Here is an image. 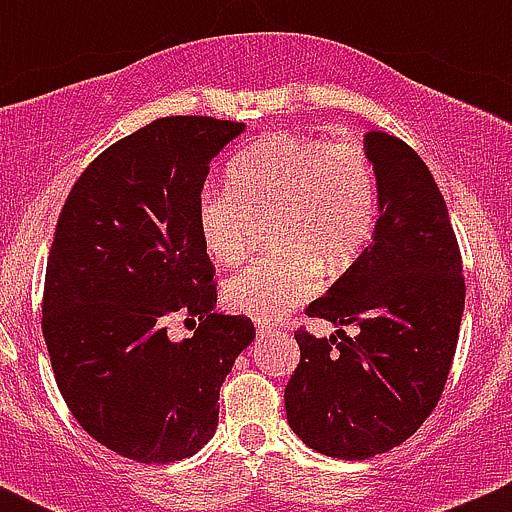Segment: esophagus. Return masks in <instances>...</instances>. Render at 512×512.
Instances as JSON below:
<instances>
[{
  "label": "esophagus",
  "instance_id": "obj_1",
  "mask_svg": "<svg viewBox=\"0 0 512 512\" xmlns=\"http://www.w3.org/2000/svg\"><path fill=\"white\" fill-rule=\"evenodd\" d=\"M272 332H275V324L257 322V334H272Z\"/></svg>",
  "mask_w": 512,
  "mask_h": 512
}]
</instances>
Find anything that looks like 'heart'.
<instances>
[{
  "label": "heart",
  "mask_w": 512,
  "mask_h": 512,
  "mask_svg": "<svg viewBox=\"0 0 512 512\" xmlns=\"http://www.w3.org/2000/svg\"><path fill=\"white\" fill-rule=\"evenodd\" d=\"M262 220L272 250L232 275L223 299L272 322L317 292L322 267L329 275L347 270L369 242L376 180L364 148L270 133L235 156L227 188L208 185L195 203L200 242L218 265L250 255Z\"/></svg>",
  "instance_id": "1"
}]
</instances>
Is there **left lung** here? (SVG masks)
Returning <instances> with one entry per match:
<instances>
[{
  "mask_svg": "<svg viewBox=\"0 0 512 512\" xmlns=\"http://www.w3.org/2000/svg\"><path fill=\"white\" fill-rule=\"evenodd\" d=\"M379 220L347 272L307 307L334 327L299 329L285 389L289 428L317 453L364 461L401 446L436 409L456 354L466 282L446 200L418 153L369 131Z\"/></svg>",
  "mask_w": 512,
  "mask_h": 512,
  "instance_id": "8db88e82",
  "label": "left lung"
}]
</instances>
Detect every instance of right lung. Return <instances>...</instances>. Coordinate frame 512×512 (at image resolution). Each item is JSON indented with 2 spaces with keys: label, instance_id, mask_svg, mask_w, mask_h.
Listing matches in <instances>:
<instances>
[{
  "label": "right lung",
  "instance_id": "right-lung-1",
  "mask_svg": "<svg viewBox=\"0 0 512 512\" xmlns=\"http://www.w3.org/2000/svg\"><path fill=\"white\" fill-rule=\"evenodd\" d=\"M245 123L170 116L121 138L81 173L46 262L41 329L66 406L91 438L136 463L198 453L220 386L255 339L218 314L195 203L210 160ZM196 332L175 343L170 316Z\"/></svg>",
  "mask_w": 512,
  "mask_h": 512
}]
</instances>
